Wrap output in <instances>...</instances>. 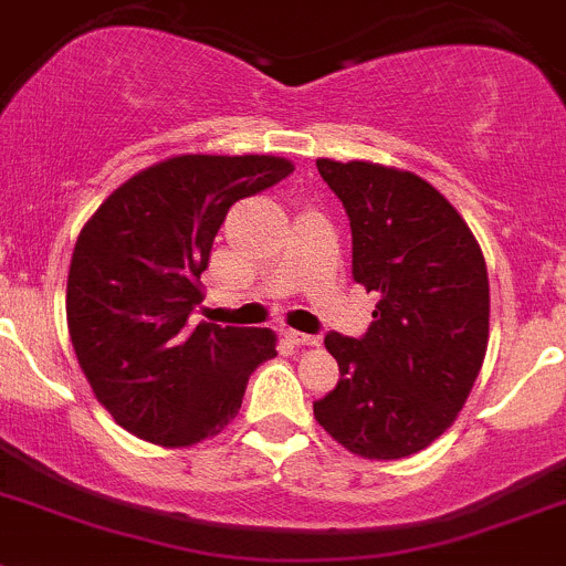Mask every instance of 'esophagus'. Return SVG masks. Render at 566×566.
<instances>
[{
	"label": "esophagus",
	"mask_w": 566,
	"mask_h": 566,
	"mask_svg": "<svg viewBox=\"0 0 566 566\" xmlns=\"http://www.w3.org/2000/svg\"><path fill=\"white\" fill-rule=\"evenodd\" d=\"M286 338L292 344H300V347H314V344H319V338L311 336V333H300V331H286Z\"/></svg>",
	"instance_id": "esophagus-1"
}]
</instances>
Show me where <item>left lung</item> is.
<instances>
[{
  "label": "left lung",
  "mask_w": 566,
  "mask_h": 566,
  "mask_svg": "<svg viewBox=\"0 0 566 566\" xmlns=\"http://www.w3.org/2000/svg\"><path fill=\"white\" fill-rule=\"evenodd\" d=\"M353 230V280L380 294L364 336L327 333L336 389L314 417L364 459H406L453 424L489 344V274L464 219L411 171L316 160Z\"/></svg>",
  "instance_id": "left-lung-1"
}]
</instances>
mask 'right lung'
<instances>
[{"instance_id": "1", "label": "right lung", "mask_w": 566, "mask_h": 566, "mask_svg": "<svg viewBox=\"0 0 566 566\" xmlns=\"http://www.w3.org/2000/svg\"><path fill=\"white\" fill-rule=\"evenodd\" d=\"M294 166L272 155H180L138 171L88 219L69 269L66 316L96 400L164 448L217 436L250 375L274 358L266 327H191L199 274L239 199Z\"/></svg>"}]
</instances>
